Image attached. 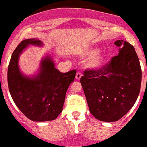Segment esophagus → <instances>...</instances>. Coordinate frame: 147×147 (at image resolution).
<instances>
[{"label":"esophagus","instance_id":"34e87169","mask_svg":"<svg viewBox=\"0 0 147 147\" xmlns=\"http://www.w3.org/2000/svg\"><path fill=\"white\" fill-rule=\"evenodd\" d=\"M81 76H82V74H81V72H80V71L77 72L76 75V78L77 80H79L80 78H81Z\"/></svg>","mask_w":147,"mask_h":147}]
</instances>
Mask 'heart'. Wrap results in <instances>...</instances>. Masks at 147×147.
I'll return each mask as SVG.
<instances>
[{
  "label": "heart",
  "mask_w": 147,
  "mask_h": 147,
  "mask_svg": "<svg viewBox=\"0 0 147 147\" xmlns=\"http://www.w3.org/2000/svg\"><path fill=\"white\" fill-rule=\"evenodd\" d=\"M96 52V49H91V50L88 51L86 53L87 55L90 56V55H93ZM104 61V54H102L101 53H97L96 54H95L94 56H93L91 57V59H90L89 61H88V65L89 66L92 68H98L103 64Z\"/></svg>",
  "instance_id": "b5f03b06"
}]
</instances>
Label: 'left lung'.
Here are the masks:
<instances>
[{
	"label": "left lung",
	"mask_w": 147,
	"mask_h": 147,
	"mask_svg": "<svg viewBox=\"0 0 147 147\" xmlns=\"http://www.w3.org/2000/svg\"><path fill=\"white\" fill-rule=\"evenodd\" d=\"M119 53L99 69H86L81 78L91 114L102 121H117L134 106L139 96L142 69L131 44L114 42Z\"/></svg>",
	"instance_id": "1"
}]
</instances>
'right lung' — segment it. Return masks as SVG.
I'll return each mask as SVG.
<instances>
[{"label": "right lung", "mask_w": 147, "mask_h": 147, "mask_svg": "<svg viewBox=\"0 0 147 147\" xmlns=\"http://www.w3.org/2000/svg\"><path fill=\"white\" fill-rule=\"evenodd\" d=\"M28 44L41 46L36 38L24 40L14 50L8 68V84L16 105L34 121L54 120L61 113L66 93L74 81L76 70L61 73L49 57L42 61L40 73L35 78L25 77L18 69L19 54Z\"/></svg>", "instance_id": "add662e5"}]
</instances>
